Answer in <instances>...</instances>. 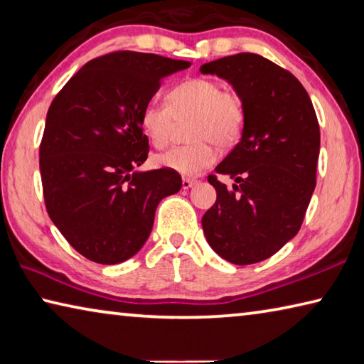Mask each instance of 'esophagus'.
Masks as SVG:
<instances>
[{
	"label": "esophagus",
	"instance_id": "esophagus-1",
	"mask_svg": "<svg viewBox=\"0 0 364 364\" xmlns=\"http://www.w3.org/2000/svg\"><path fill=\"white\" fill-rule=\"evenodd\" d=\"M196 183V181H193V178H182V188L183 190H188L190 187H193Z\"/></svg>",
	"mask_w": 364,
	"mask_h": 364
}]
</instances>
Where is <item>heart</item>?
<instances>
[{"instance_id":"b5f03b06","label":"heart","mask_w":364,"mask_h":364,"mask_svg":"<svg viewBox=\"0 0 364 364\" xmlns=\"http://www.w3.org/2000/svg\"><path fill=\"white\" fill-rule=\"evenodd\" d=\"M166 104H146L139 114L140 126L156 149L168 146L176 123L188 124L192 144L172 146L155 158L161 168L181 176H198L215 163L220 149H230L241 139L246 124V107L240 95L222 89L211 78H188L171 87Z\"/></svg>"}]
</instances>
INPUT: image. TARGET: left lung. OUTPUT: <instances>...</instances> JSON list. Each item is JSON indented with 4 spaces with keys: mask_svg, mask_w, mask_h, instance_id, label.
<instances>
[{
    "mask_svg": "<svg viewBox=\"0 0 364 364\" xmlns=\"http://www.w3.org/2000/svg\"><path fill=\"white\" fill-rule=\"evenodd\" d=\"M201 73L227 80L245 102L241 140L218 164L233 190L208 176L218 192L203 215L209 246L235 265L269 259L301 230L316 186L320 126L294 75L251 53L205 63Z\"/></svg>",
    "mask_w": 364,
    "mask_h": 364,
    "instance_id": "obj_1",
    "label": "left lung"
}]
</instances>
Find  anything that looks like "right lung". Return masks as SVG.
<instances>
[{"mask_svg": "<svg viewBox=\"0 0 364 364\" xmlns=\"http://www.w3.org/2000/svg\"><path fill=\"white\" fill-rule=\"evenodd\" d=\"M190 62L114 50L89 60L50 104L40 145L44 203L70 246L114 265L150 237L158 203L182 178L168 168L137 171L149 156L139 114L164 76Z\"/></svg>", "mask_w": 364, "mask_h": 364, "instance_id": "obj_1", "label": "right lung"}]
</instances>
